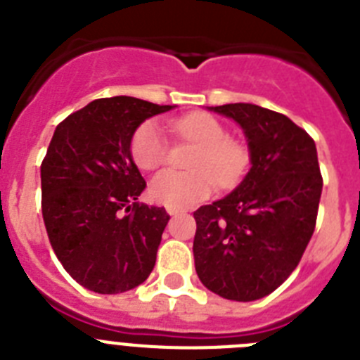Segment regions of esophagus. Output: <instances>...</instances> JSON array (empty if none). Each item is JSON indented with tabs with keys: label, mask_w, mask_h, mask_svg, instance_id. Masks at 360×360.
Segmentation results:
<instances>
[{
	"label": "esophagus",
	"mask_w": 360,
	"mask_h": 360,
	"mask_svg": "<svg viewBox=\"0 0 360 360\" xmlns=\"http://www.w3.org/2000/svg\"><path fill=\"white\" fill-rule=\"evenodd\" d=\"M167 212H169L171 216H176V214H180V212H184V209H180V207H167Z\"/></svg>",
	"instance_id": "1"
}]
</instances>
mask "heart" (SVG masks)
I'll list each match as a JSON object with an SVG mask.
<instances>
[{"instance_id":"b5f03b06","label":"heart","mask_w":360,"mask_h":360,"mask_svg":"<svg viewBox=\"0 0 360 360\" xmlns=\"http://www.w3.org/2000/svg\"><path fill=\"white\" fill-rule=\"evenodd\" d=\"M180 139L196 144L191 158V173L162 171L149 184V195L167 207H189L207 198L214 184L229 189L241 182L250 167V149L245 142L231 139L227 128L209 113H191L169 122ZM131 157L141 169L153 171L169 157V144L157 122L148 120L136 128L131 139Z\"/></svg>"}]
</instances>
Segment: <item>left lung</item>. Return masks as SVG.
Returning a JSON list of instances; mask_svg holds the SVG:
<instances>
[{
    "label": "left lung",
    "mask_w": 360,
    "mask_h": 360,
    "mask_svg": "<svg viewBox=\"0 0 360 360\" xmlns=\"http://www.w3.org/2000/svg\"><path fill=\"white\" fill-rule=\"evenodd\" d=\"M212 110L243 128L252 167L231 195L193 214L196 274L221 297L254 301L294 272L314 234L323 191L316 142L288 117L256 104Z\"/></svg>",
    "instance_id": "8db88e82"
}]
</instances>
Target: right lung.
I'll return each mask as SVG.
<instances>
[{
  "label": "right lung",
  "instance_id": "1",
  "mask_svg": "<svg viewBox=\"0 0 360 360\" xmlns=\"http://www.w3.org/2000/svg\"><path fill=\"white\" fill-rule=\"evenodd\" d=\"M171 108L126 95L97 98L53 131L41 164L44 227L57 259L88 290H131L155 266L169 214L136 202L146 182L129 146L146 119Z\"/></svg>",
  "mask_w": 360,
  "mask_h": 360
}]
</instances>
